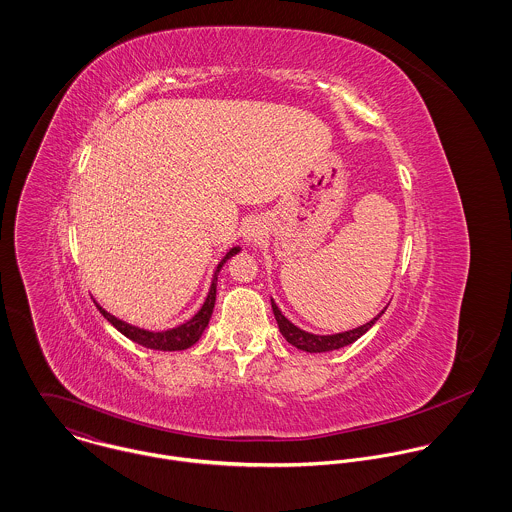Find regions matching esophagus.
<instances>
[{"label":"esophagus","mask_w":512,"mask_h":512,"mask_svg":"<svg viewBox=\"0 0 512 512\" xmlns=\"http://www.w3.org/2000/svg\"><path fill=\"white\" fill-rule=\"evenodd\" d=\"M242 234H244V240H246V242H260L262 236H264V226H262L260 220H248V222L244 224Z\"/></svg>","instance_id":"obj_1"}]
</instances>
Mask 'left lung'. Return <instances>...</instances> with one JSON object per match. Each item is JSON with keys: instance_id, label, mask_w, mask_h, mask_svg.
<instances>
[{"instance_id": "left-lung-1", "label": "left lung", "mask_w": 512, "mask_h": 512, "mask_svg": "<svg viewBox=\"0 0 512 512\" xmlns=\"http://www.w3.org/2000/svg\"><path fill=\"white\" fill-rule=\"evenodd\" d=\"M272 311L276 315V321H278V327H280V333L284 335V339L293 345L295 349L299 351H305V353H329V351H335V349H341V347H347L351 343H355L357 339H361L365 335L366 331L382 317L384 309L372 317L368 323L361 325V327H355V329H349V331H343V333H333V335H315V333H309V331H303L299 329L297 325H293L292 321L280 311V307L276 305V301L272 299Z\"/></svg>"}]
</instances>
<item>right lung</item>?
Returning a JSON list of instances; mask_svg holds the SVG:
<instances>
[{"label": "right lung", "instance_id": "obj_1", "mask_svg": "<svg viewBox=\"0 0 512 512\" xmlns=\"http://www.w3.org/2000/svg\"><path fill=\"white\" fill-rule=\"evenodd\" d=\"M240 252V246H234L230 248L224 258L220 260L217 270H215V276H213V282H211V288L207 293V299L203 303V307L185 323L173 327V329H167V331H147V329H140L136 325H130L118 317H114L112 313H108L106 309H102L96 301V307L98 311L122 333L126 335L128 339H132L134 343L146 347V349H153V351H183V349H189L191 345H195L201 335L205 333L209 321H211V315H213V309H215V299H217V280H219L220 268L226 264V260L234 254Z\"/></svg>", "mask_w": 512, "mask_h": 512}]
</instances>
